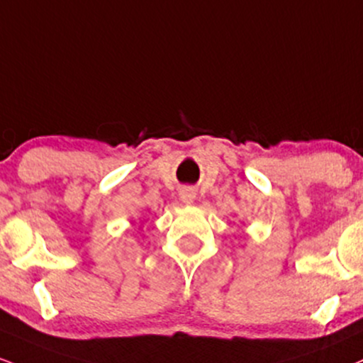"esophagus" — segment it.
I'll return each instance as SVG.
<instances>
[{
    "label": "esophagus",
    "mask_w": 363,
    "mask_h": 363,
    "mask_svg": "<svg viewBox=\"0 0 363 363\" xmlns=\"http://www.w3.org/2000/svg\"><path fill=\"white\" fill-rule=\"evenodd\" d=\"M179 198H181L182 203L191 204L194 201V198H196L194 189H193V187H182L181 193H179Z\"/></svg>",
    "instance_id": "34e87169"
}]
</instances>
